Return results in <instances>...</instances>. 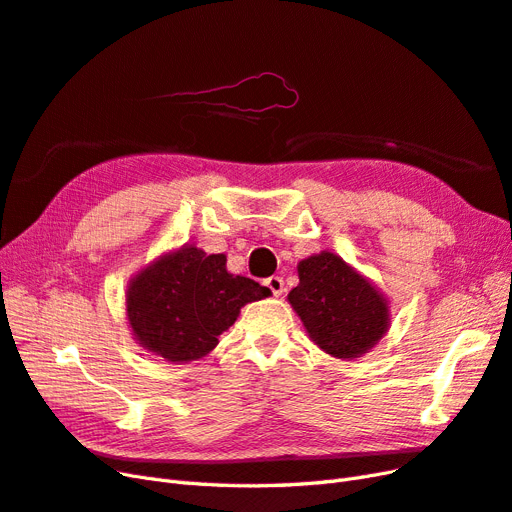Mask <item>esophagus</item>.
<instances>
[{
  "label": "esophagus",
  "mask_w": 512,
  "mask_h": 512,
  "mask_svg": "<svg viewBox=\"0 0 512 512\" xmlns=\"http://www.w3.org/2000/svg\"><path fill=\"white\" fill-rule=\"evenodd\" d=\"M265 286L271 290L273 297H280V294L284 292V280H282L280 275H271V277H267Z\"/></svg>",
  "instance_id": "esophagus-1"
}]
</instances>
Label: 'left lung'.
I'll return each instance as SVG.
<instances>
[{
    "label": "left lung",
    "instance_id": "left-lung-1",
    "mask_svg": "<svg viewBox=\"0 0 512 512\" xmlns=\"http://www.w3.org/2000/svg\"><path fill=\"white\" fill-rule=\"evenodd\" d=\"M288 301L309 337L337 359L365 354L389 329L382 294L331 252L299 262V286Z\"/></svg>",
    "mask_w": 512,
    "mask_h": 512
}]
</instances>
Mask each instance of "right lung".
<instances>
[{
  "mask_svg": "<svg viewBox=\"0 0 512 512\" xmlns=\"http://www.w3.org/2000/svg\"><path fill=\"white\" fill-rule=\"evenodd\" d=\"M269 294L250 277L230 275L224 254L185 245L134 277L128 320L143 348L166 361H196L215 348L245 303Z\"/></svg>",
  "mask_w": 512,
  "mask_h": 512,
  "instance_id": "add662e5",
  "label": "right lung"
}]
</instances>
